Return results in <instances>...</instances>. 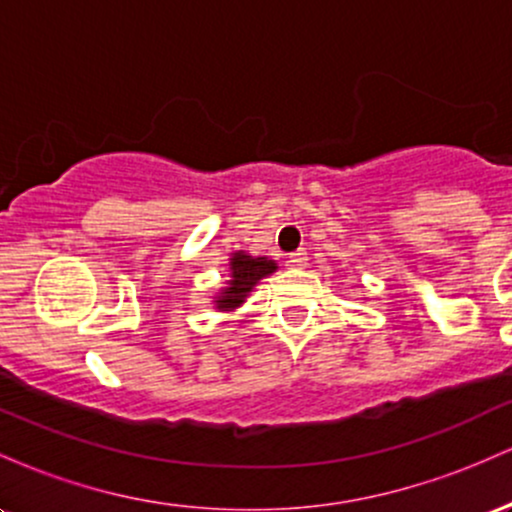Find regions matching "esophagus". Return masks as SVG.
I'll return each mask as SVG.
<instances>
[{
  "label": "esophagus",
  "mask_w": 512,
  "mask_h": 512,
  "mask_svg": "<svg viewBox=\"0 0 512 512\" xmlns=\"http://www.w3.org/2000/svg\"><path fill=\"white\" fill-rule=\"evenodd\" d=\"M305 264H308V252L305 250H296L289 255V267H296V269H303Z\"/></svg>",
  "instance_id": "34e87169"
}]
</instances>
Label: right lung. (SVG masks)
Listing matches in <instances>:
<instances>
[{"label":"right lung","mask_w":512,"mask_h":512,"mask_svg":"<svg viewBox=\"0 0 512 512\" xmlns=\"http://www.w3.org/2000/svg\"><path fill=\"white\" fill-rule=\"evenodd\" d=\"M276 272V262L269 257H252L248 252H233L231 257V281L226 289H221V296H216V308L219 310H236L245 298L250 296L252 286L260 284V279Z\"/></svg>","instance_id":"add662e5"}]
</instances>
